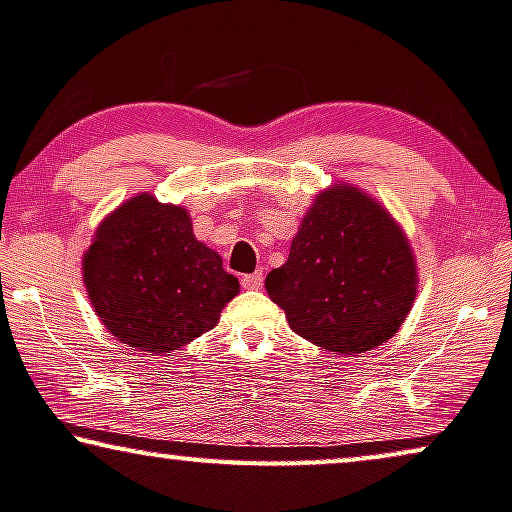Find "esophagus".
Segmentation results:
<instances>
[{
    "label": "esophagus",
    "instance_id": "1",
    "mask_svg": "<svg viewBox=\"0 0 512 512\" xmlns=\"http://www.w3.org/2000/svg\"><path fill=\"white\" fill-rule=\"evenodd\" d=\"M241 285L246 289H259L264 285V273L262 271H255V273H248V276L241 278Z\"/></svg>",
    "mask_w": 512,
    "mask_h": 512
}]
</instances>
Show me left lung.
Segmentation results:
<instances>
[{
  "instance_id": "8db88e82",
  "label": "left lung",
  "mask_w": 512,
  "mask_h": 512,
  "mask_svg": "<svg viewBox=\"0 0 512 512\" xmlns=\"http://www.w3.org/2000/svg\"><path fill=\"white\" fill-rule=\"evenodd\" d=\"M416 282L402 227L363 190L338 181L315 197L287 262L264 285L301 338L329 352L363 354L398 333Z\"/></svg>"
}]
</instances>
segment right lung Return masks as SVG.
Listing matches in <instances>:
<instances>
[{
	"instance_id": "add662e5",
	"label": "right lung",
	"mask_w": 512,
	"mask_h": 512,
	"mask_svg": "<svg viewBox=\"0 0 512 512\" xmlns=\"http://www.w3.org/2000/svg\"><path fill=\"white\" fill-rule=\"evenodd\" d=\"M82 278L105 329L154 356L213 329L239 294V280L223 269L220 255L195 239L188 211L149 193L98 225Z\"/></svg>"
}]
</instances>
